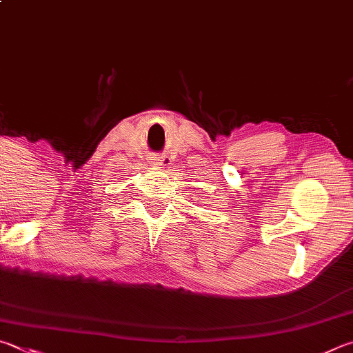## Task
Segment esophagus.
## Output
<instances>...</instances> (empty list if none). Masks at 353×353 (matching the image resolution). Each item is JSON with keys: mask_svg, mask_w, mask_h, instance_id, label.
I'll use <instances>...</instances> for the list:
<instances>
[{"mask_svg": "<svg viewBox=\"0 0 353 353\" xmlns=\"http://www.w3.org/2000/svg\"><path fill=\"white\" fill-rule=\"evenodd\" d=\"M154 165H162V163H160V162H156V163H154Z\"/></svg>", "mask_w": 353, "mask_h": 353, "instance_id": "esophagus-1", "label": "esophagus"}]
</instances>
